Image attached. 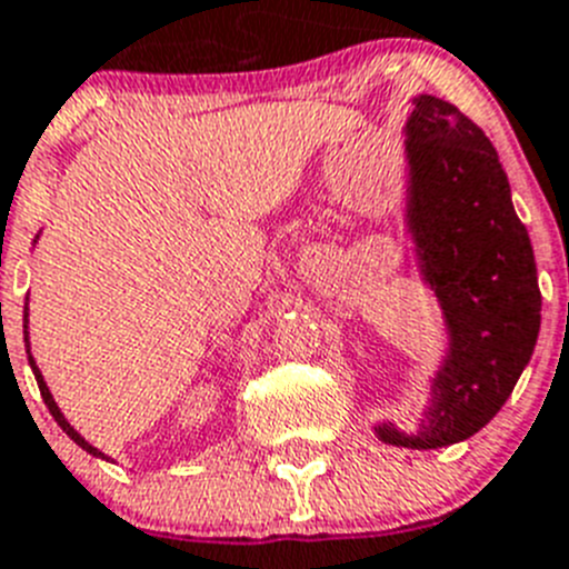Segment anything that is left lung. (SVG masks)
Returning <instances> with one entry per match:
<instances>
[{
  "instance_id": "1",
  "label": "left lung",
  "mask_w": 569,
  "mask_h": 569,
  "mask_svg": "<svg viewBox=\"0 0 569 569\" xmlns=\"http://www.w3.org/2000/svg\"><path fill=\"white\" fill-rule=\"evenodd\" d=\"M412 223L423 274L447 315L452 349L435 378L427 427H378L409 449L458 443L496 418L521 378L541 326L530 234L481 128L438 97H418L407 122Z\"/></svg>"
}]
</instances>
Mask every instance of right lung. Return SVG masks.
Wrapping results in <instances>:
<instances>
[{"label": "right lung", "mask_w": 569, "mask_h": 569, "mask_svg": "<svg viewBox=\"0 0 569 569\" xmlns=\"http://www.w3.org/2000/svg\"><path fill=\"white\" fill-rule=\"evenodd\" d=\"M24 340H28V306H24ZM28 360H31V369H33V375H37V383H39V392H42V401H46V407L51 409V415H53V421L59 423V427H62V432L68 435V438H71V441H77L79 447L86 449V452H91V456H97V458H102V452L100 449H93L91 443L86 441V438H82V435L77 432V429L71 427V423L66 421V418H62V412H59V407L57 403H53V398H51V392H48V387H46V380H42V375H39V369H37V363H33V358L31 355H28Z\"/></svg>", "instance_id": "right-lung-1"}]
</instances>
